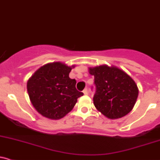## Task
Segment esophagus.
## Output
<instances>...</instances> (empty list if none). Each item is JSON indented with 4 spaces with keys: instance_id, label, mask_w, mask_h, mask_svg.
Wrapping results in <instances>:
<instances>
[{
    "instance_id": "1",
    "label": "esophagus",
    "mask_w": 160,
    "mask_h": 160,
    "mask_svg": "<svg viewBox=\"0 0 160 160\" xmlns=\"http://www.w3.org/2000/svg\"><path fill=\"white\" fill-rule=\"evenodd\" d=\"M83 93L85 94V95H87V94H88V90H87V89L86 88V89H84V90H83Z\"/></svg>"
}]
</instances>
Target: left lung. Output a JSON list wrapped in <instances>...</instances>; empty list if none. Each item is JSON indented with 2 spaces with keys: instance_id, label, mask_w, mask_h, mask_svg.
<instances>
[{
  "instance_id": "left-lung-1",
  "label": "left lung",
  "mask_w": 160,
  "mask_h": 160,
  "mask_svg": "<svg viewBox=\"0 0 160 160\" xmlns=\"http://www.w3.org/2000/svg\"><path fill=\"white\" fill-rule=\"evenodd\" d=\"M94 76L96 91L93 103L105 117L118 119L132 110L138 97L137 86L128 74L107 65L89 68Z\"/></svg>"
}]
</instances>
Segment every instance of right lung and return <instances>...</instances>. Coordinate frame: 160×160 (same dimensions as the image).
<instances>
[{"mask_svg": "<svg viewBox=\"0 0 160 160\" xmlns=\"http://www.w3.org/2000/svg\"><path fill=\"white\" fill-rule=\"evenodd\" d=\"M72 67L60 62L48 63L38 69L27 84L32 105L39 113L51 120L66 116L83 95L76 89L75 79L69 73Z\"/></svg>", "mask_w": 160, "mask_h": 160, "instance_id": "right-lung-1", "label": "right lung"}]
</instances>
